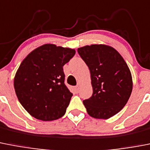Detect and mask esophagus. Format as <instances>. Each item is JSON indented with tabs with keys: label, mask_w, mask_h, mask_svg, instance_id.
<instances>
[{
	"label": "esophagus",
	"mask_w": 150,
	"mask_h": 150,
	"mask_svg": "<svg viewBox=\"0 0 150 150\" xmlns=\"http://www.w3.org/2000/svg\"><path fill=\"white\" fill-rule=\"evenodd\" d=\"M75 91H76V93H79V86H76V87H75Z\"/></svg>",
	"instance_id": "obj_1"
}]
</instances>
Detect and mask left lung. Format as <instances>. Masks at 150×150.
<instances>
[{
	"label": "left lung",
	"instance_id": "1",
	"mask_svg": "<svg viewBox=\"0 0 150 150\" xmlns=\"http://www.w3.org/2000/svg\"><path fill=\"white\" fill-rule=\"evenodd\" d=\"M78 53L88 67L93 94L83 100L91 117L108 119L125 106L132 91L128 65L113 47L92 45L78 48Z\"/></svg>",
	"mask_w": 150,
	"mask_h": 150
}]
</instances>
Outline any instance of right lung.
Segmentation results:
<instances>
[{
	"label": "right lung",
	"mask_w": 150,
	"mask_h": 150,
	"mask_svg": "<svg viewBox=\"0 0 150 150\" xmlns=\"http://www.w3.org/2000/svg\"><path fill=\"white\" fill-rule=\"evenodd\" d=\"M75 53L74 49L47 44L23 60L14 88L20 103L33 117L50 121L65 114L73 94L64 84L63 66Z\"/></svg>",
	"instance_id": "add662e5"
}]
</instances>
